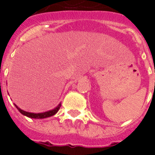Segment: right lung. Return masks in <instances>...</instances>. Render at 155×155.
I'll use <instances>...</instances> for the list:
<instances>
[{"instance_id": "1", "label": "right lung", "mask_w": 155, "mask_h": 155, "mask_svg": "<svg viewBox=\"0 0 155 155\" xmlns=\"http://www.w3.org/2000/svg\"><path fill=\"white\" fill-rule=\"evenodd\" d=\"M17 107V108L18 109V111L20 112L21 114L23 115L26 116L30 118H35V119H42V118H47L49 117H51V116L54 115L58 111V109L60 108L61 104H59L57 107H56L54 109L51 111H48V112H45V113H28V112H25V111L21 110V108H19L17 105H15Z\"/></svg>"}]
</instances>
